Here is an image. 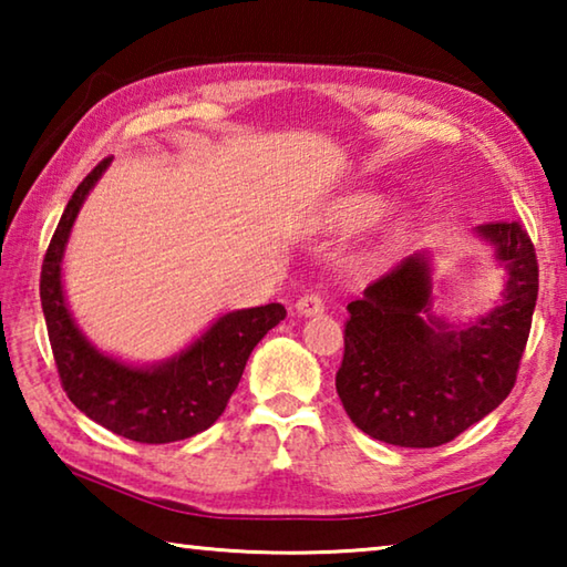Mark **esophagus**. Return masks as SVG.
I'll return each mask as SVG.
<instances>
[{
    "label": "esophagus",
    "mask_w": 567,
    "mask_h": 567,
    "mask_svg": "<svg viewBox=\"0 0 567 567\" xmlns=\"http://www.w3.org/2000/svg\"><path fill=\"white\" fill-rule=\"evenodd\" d=\"M297 312L300 315H305V318H312V315H320V312H324V300H322V295L320 292H315V290H310L307 295H302L300 300H297Z\"/></svg>",
    "instance_id": "34e87169"
}]
</instances>
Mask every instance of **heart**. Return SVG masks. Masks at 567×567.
I'll return each instance as SVG.
<instances>
[{"label": "heart", "instance_id": "heart-1", "mask_svg": "<svg viewBox=\"0 0 567 567\" xmlns=\"http://www.w3.org/2000/svg\"><path fill=\"white\" fill-rule=\"evenodd\" d=\"M385 213V203L378 195H368V192H360V195H350L340 199L338 205L332 209V223L348 229H360L368 227ZM398 245V235H390L385 239V249Z\"/></svg>", "mask_w": 567, "mask_h": 567}]
</instances>
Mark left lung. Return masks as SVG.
Segmentation results:
<instances>
[{
  "label": "left lung",
  "mask_w": 567,
  "mask_h": 567,
  "mask_svg": "<svg viewBox=\"0 0 567 567\" xmlns=\"http://www.w3.org/2000/svg\"><path fill=\"white\" fill-rule=\"evenodd\" d=\"M480 237L507 267L503 302L465 330L430 312V265L408 257L348 305L334 388L362 433L400 447H437L511 395L537 300L527 229L485 223Z\"/></svg>",
  "instance_id": "8db88e82"
}]
</instances>
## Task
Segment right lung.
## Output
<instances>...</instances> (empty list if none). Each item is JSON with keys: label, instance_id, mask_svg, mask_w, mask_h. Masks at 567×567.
<instances>
[{"label": "right lung", "instance_id": "obj_1", "mask_svg": "<svg viewBox=\"0 0 567 567\" xmlns=\"http://www.w3.org/2000/svg\"><path fill=\"white\" fill-rule=\"evenodd\" d=\"M104 157L74 189L47 247L40 297L60 382L76 408L134 443L165 445L203 433L223 415L243 378L249 352L285 320L280 302L229 312L177 358L157 368H130L84 340L62 292V255L84 197L102 177Z\"/></svg>", "mask_w": 567, "mask_h": 567}]
</instances>
